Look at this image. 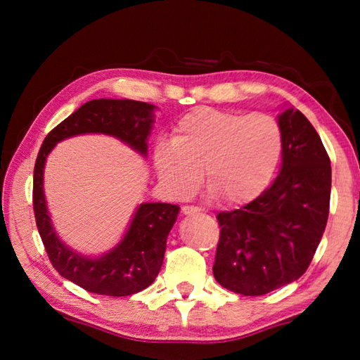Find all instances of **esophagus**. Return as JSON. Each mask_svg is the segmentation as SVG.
Here are the masks:
<instances>
[{
	"mask_svg": "<svg viewBox=\"0 0 360 360\" xmlns=\"http://www.w3.org/2000/svg\"><path fill=\"white\" fill-rule=\"evenodd\" d=\"M182 214H195V212H200L198 206H193V205H186L182 206Z\"/></svg>",
	"mask_w": 360,
	"mask_h": 360,
	"instance_id": "1",
	"label": "esophagus"
}]
</instances>
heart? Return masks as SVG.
Listing matches in <instances>:
<instances>
[{
	"label": "heart",
	"mask_w": 360,
	"mask_h": 360,
	"mask_svg": "<svg viewBox=\"0 0 360 360\" xmlns=\"http://www.w3.org/2000/svg\"><path fill=\"white\" fill-rule=\"evenodd\" d=\"M283 130L270 114L200 108L179 119L172 143H160L154 165L176 200L192 197L203 181L227 205L254 202L264 193L283 157Z\"/></svg>",
	"instance_id": "1"
}]
</instances>
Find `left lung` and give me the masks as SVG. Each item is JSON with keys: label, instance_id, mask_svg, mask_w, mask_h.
<instances>
[{"label": "left lung", "instance_id": "1", "mask_svg": "<svg viewBox=\"0 0 360 360\" xmlns=\"http://www.w3.org/2000/svg\"><path fill=\"white\" fill-rule=\"evenodd\" d=\"M283 168L254 202L216 216L219 243L212 273L222 288L264 295L308 270L330 210V158L318 131L298 111L279 115Z\"/></svg>", "mask_w": 360, "mask_h": 360}]
</instances>
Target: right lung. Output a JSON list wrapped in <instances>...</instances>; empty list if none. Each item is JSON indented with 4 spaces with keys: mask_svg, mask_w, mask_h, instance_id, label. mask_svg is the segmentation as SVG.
<instances>
[{
    "mask_svg": "<svg viewBox=\"0 0 360 360\" xmlns=\"http://www.w3.org/2000/svg\"><path fill=\"white\" fill-rule=\"evenodd\" d=\"M152 109L154 106L149 103L135 100L100 98L85 103L49 131L36 157L33 211L42 245L60 275L87 292L124 297L136 294L154 283L167 249V236L178 219L179 206L143 203L117 248L100 259L82 257L66 248L52 229L42 191L46 158L58 141L82 133L112 135L131 146L139 154H146Z\"/></svg>",
    "mask_w": 360,
    "mask_h": 360,
    "instance_id": "obj_1",
    "label": "right lung"
}]
</instances>
